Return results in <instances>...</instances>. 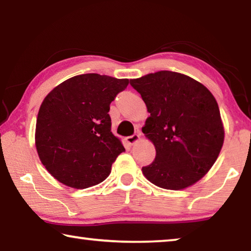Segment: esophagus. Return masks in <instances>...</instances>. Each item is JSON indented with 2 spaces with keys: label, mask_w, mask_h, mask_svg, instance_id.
Instances as JSON below:
<instances>
[{
  "label": "esophagus",
  "mask_w": 251,
  "mask_h": 251,
  "mask_svg": "<svg viewBox=\"0 0 251 251\" xmlns=\"http://www.w3.org/2000/svg\"><path fill=\"white\" fill-rule=\"evenodd\" d=\"M139 137H141V134L136 133V134H134V135L128 136V137L126 138V141H127V143H128V144H135L136 142L138 141Z\"/></svg>",
  "instance_id": "esophagus-1"
}]
</instances>
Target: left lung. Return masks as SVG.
Here are the masks:
<instances>
[{"label":"left lung","instance_id":"8db88e82","mask_svg":"<svg viewBox=\"0 0 251 251\" xmlns=\"http://www.w3.org/2000/svg\"><path fill=\"white\" fill-rule=\"evenodd\" d=\"M151 116L142 130L156 157L144 176L165 189L180 190L206 175L222 151L225 130L217 101L207 87L171 71L130 79Z\"/></svg>","mask_w":251,"mask_h":251}]
</instances>
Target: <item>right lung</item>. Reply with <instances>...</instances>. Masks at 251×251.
Wrapping results in <instances>:
<instances>
[{"label":"right lung","instance_id":"obj_1","mask_svg":"<svg viewBox=\"0 0 251 251\" xmlns=\"http://www.w3.org/2000/svg\"><path fill=\"white\" fill-rule=\"evenodd\" d=\"M128 79L100 74L74 76L57 85L42 103L35 145L42 164L72 188L100 184L125 151L112 133L109 104Z\"/></svg>","mask_w":251,"mask_h":251}]
</instances>
